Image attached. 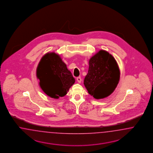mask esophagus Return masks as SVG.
<instances>
[{
  "instance_id": "obj_1",
  "label": "esophagus",
  "mask_w": 153,
  "mask_h": 153,
  "mask_svg": "<svg viewBox=\"0 0 153 153\" xmlns=\"http://www.w3.org/2000/svg\"><path fill=\"white\" fill-rule=\"evenodd\" d=\"M81 78L80 77H78L77 78V81H78V82L79 83H81Z\"/></svg>"
}]
</instances>
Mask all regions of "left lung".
<instances>
[{"label": "left lung", "instance_id": "obj_1", "mask_svg": "<svg viewBox=\"0 0 153 153\" xmlns=\"http://www.w3.org/2000/svg\"><path fill=\"white\" fill-rule=\"evenodd\" d=\"M120 77L115 59L108 52L100 51L89 60L88 74L83 83L89 94L95 99H102L114 91Z\"/></svg>", "mask_w": 153, "mask_h": 153}]
</instances>
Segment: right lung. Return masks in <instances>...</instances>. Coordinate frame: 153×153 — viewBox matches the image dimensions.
<instances>
[{
	"mask_svg": "<svg viewBox=\"0 0 153 153\" xmlns=\"http://www.w3.org/2000/svg\"><path fill=\"white\" fill-rule=\"evenodd\" d=\"M36 75L42 90L55 99L65 95L75 82L66 65L55 53L43 56L38 65Z\"/></svg>",
	"mask_w": 153,
	"mask_h": 153,
	"instance_id": "1",
	"label": "right lung"
}]
</instances>
